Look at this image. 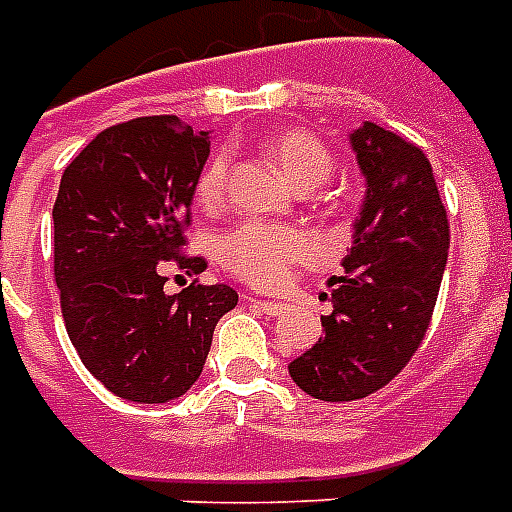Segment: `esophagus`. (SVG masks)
Returning <instances> with one entry per match:
<instances>
[{"mask_svg": "<svg viewBox=\"0 0 512 512\" xmlns=\"http://www.w3.org/2000/svg\"><path fill=\"white\" fill-rule=\"evenodd\" d=\"M244 298L246 301H252L257 309H263L266 314H274V317L287 312V304H282V301H266V298H255V295H244Z\"/></svg>", "mask_w": 512, "mask_h": 512, "instance_id": "34e87169", "label": "esophagus"}]
</instances>
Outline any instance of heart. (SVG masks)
Masks as SVG:
<instances>
[{"label":"heart","instance_id":"b5f03b06","mask_svg":"<svg viewBox=\"0 0 512 512\" xmlns=\"http://www.w3.org/2000/svg\"><path fill=\"white\" fill-rule=\"evenodd\" d=\"M268 154L298 189L320 187L333 170V154L323 140L304 127H287L266 140ZM230 157L225 151L214 154L203 165L195 195L206 208L225 203ZM317 255V241L309 230L271 222H241L222 233L217 241L219 266L244 285L279 287L295 266H304Z\"/></svg>","mask_w":512,"mask_h":512}]
</instances>
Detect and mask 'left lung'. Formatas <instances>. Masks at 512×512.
<instances>
[{
	"label": "left lung",
	"mask_w": 512,
	"mask_h": 512,
	"mask_svg": "<svg viewBox=\"0 0 512 512\" xmlns=\"http://www.w3.org/2000/svg\"><path fill=\"white\" fill-rule=\"evenodd\" d=\"M366 200L344 276L331 279L323 336L290 363L320 401H355L385 388L429 331L450 246L448 211L420 146L366 121L350 135Z\"/></svg>",
	"instance_id": "left-lung-1"
}]
</instances>
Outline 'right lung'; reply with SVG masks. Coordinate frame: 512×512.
<instances>
[{
    "label": "right lung",
    "instance_id": "add662e5",
    "mask_svg": "<svg viewBox=\"0 0 512 512\" xmlns=\"http://www.w3.org/2000/svg\"><path fill=\"white\" fill-rule=\"evenodd\" d=\"M208 132L176 116L102 130L64 170L54 203V276L64 328L83 366L111 393L162 404L203 372L219 317L238 304L227 285L165 293L162 268L200 274L187 246L189 203L208 160Z\"/></svg>",
    "mask_w": 512,
    "mask_h": 512
}]
</instances>
